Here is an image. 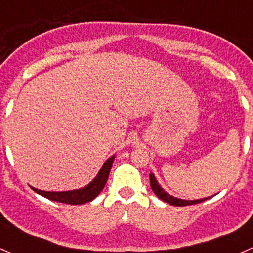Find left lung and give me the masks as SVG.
<instances>
[{"mask_svg":"<svg viewBox=\"0 0 253 253\" xmlns=\"http://www.w3.org/2000/svg\"><path fill=\"white\" fill-rule=\"evenodd\" d=\"M149 180H150V187H152L153 192L155 193V195L158 196V197L160 198L162 201H164V202L169 203V205L171 206H177V207H183V206H191V205H196V203H201L203 202V201L208 200V198H201V200H195V201H186V200H180V198H176V197H172V196H170L169 193L165 192L164 190H163L162 187H160V185L158 183L157 178H155L154 174H152L150 172L149 174Z\"/></svg>","mask_w":253,"mask_h":253,"instance_id":"8db88e82","label":"left lung"}]
</instances>
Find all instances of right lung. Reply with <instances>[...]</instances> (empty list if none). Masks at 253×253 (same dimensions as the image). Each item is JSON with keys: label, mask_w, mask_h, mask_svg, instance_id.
Masks as SVG:
<instances>
[{"label": "right lung", "mask_w": 253, "mask_h": 253, "mask_svg": "<svg viewBox=\"0 0 253 253\" xmlns=\"http://www.w3.org/2000/svg\"><path fill=\"white\" fill-rule=\"evenodd\" d=\"M115 155L109 158L104 165L101 167L99 174L95 176L93 181L85 187L79 188V190H72V191H62V192H50V191H42L38 188L32 187L33 190L37 193L42 195V197L47 198V200L56 201L60 203H66V205H84L86 202L93 201L99 193L103 191L104 186H105L106 181H108L109 174L114 163Z\"/></svg>", "instance_id": "add662e5"}]
</instances>
